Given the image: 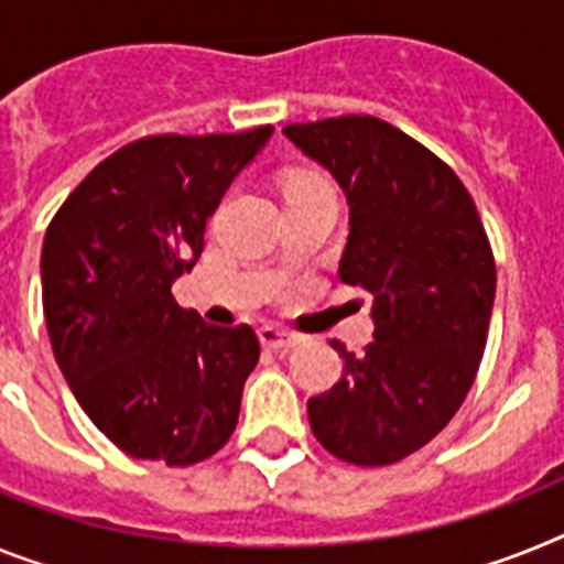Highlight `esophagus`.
Masks as SVG:
<instances>
[{
    "mask_svg": "<svg viewBox=\"0 0 564 564\" xmlns=\"http://www.w3.org/2000/svg\"><path fill=\"white\" fill-rule=\"evenodd\" d=\"M260 344L267 349H292L301 344L295 333H286L281 326H260Z\"/></svg>",
    "mask_w": 564,
    "mask_h": 564,
    "instance_id": "obj_1",
    "label": "esophagus"
}]
</instances>
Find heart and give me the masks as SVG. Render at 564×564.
<instances>
[{
  "label": "heart",
  "instance_id": "1",
  "mask_svg": "<svg viewBox=\"0 0 564 564\" xmlns=\"http://www.w3.org/2000/svg\"><path fill=\"white\" fill-rule=\"evenodd\" d=\"M326 183H329V180H326L324 174L310 172V169H297V172L286 174V180H283V194H286V197H290V194L306 192V188L326 186Z\"/></svg>",
  "mask_w": 564,
  "mask_h": 564
}]
</instances>
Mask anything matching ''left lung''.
Instances as JSON below:
<instances>
[{"label": "left lung", "instance_id": "8db88e82", "mask_svg": "<svg viewBox=\"0 0 564 564\" xmlns=\"http://www.w3.org/2000/svg\"><path fill=\"white\" fill-rule=\"evenodd\" d=\"M335 174L349 203L338 274L372 295L376 338L333 347L344 372L310 399L324 451L361 467L395 465L447 427L467 399L496 295V260L470 192L427 145L378 117L283 129Z\"/></svg>", "mask_w": 564, "mask_h": 564}]
</instances>
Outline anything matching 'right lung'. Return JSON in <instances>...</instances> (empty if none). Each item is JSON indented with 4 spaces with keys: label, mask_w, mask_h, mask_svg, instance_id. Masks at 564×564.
I'll list each match as a JSON object with an SVG mask.
<instances>
[{
    "label": "right lung",
    "mask_w": 564,
    "mask_h": 564,
    "mask_svg": "<svg viewBox=\"0 0 564 564\" xmlns=\"http://www.w3.org/2000/svg\"><path fill=\"white\" fill-rule=\"evenodd\" d=\"M272 126L151 134L94 165L42 243L54 358L85 415L122 453L197 465L231 438L260 358L252 326H212L172 297L206 224Z\"/></svg>",
    "instance_id": "add662e5"
}]
</instances>
